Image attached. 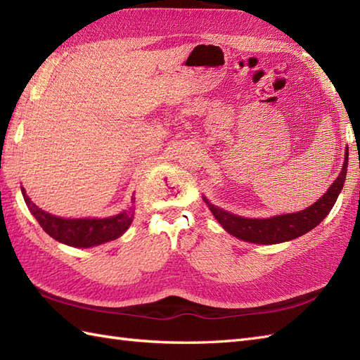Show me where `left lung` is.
Masks as SVG:
<instances>
[{"mask_svg":"<svg viewBox=\"0 0 360 360\" xmlns=\"http://www.w3.org/2000/svg\"><path fill=\"white\" fill-rule=\"evenodd\" d=\"M347 167L348 152H345V161L344 165H342V172L339 173L338 179L331 184L327 193L321 199H317L313 205L297 213L279 214L265 219H250L222 210V208L213 205L205 196H202V199L205 200L208 208H210L216 221L230 235L245 242H253V244H279V242H287L305 235V233L313 230L316 225H319L327 218L333 205L336 204V199L342 187H344L347 178Z\"/></svg>","mask_w":360,"mask_h":360,"instance_id":"left-lung-1","label":"left lung"}]
</instances>
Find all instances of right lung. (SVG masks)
Masks as SVG:
<instances>
[{
    "instance_id": "1",
    "label": "right lung",
    "mask_w": 360,
    "mask_h": 360,
    "mask_svg": "<svg viewBox=\"0 0 360 360\" xmlns=\"http://www.w3.org/2000/svg\"><path fill=\"white\" fill-rule=\"evenodd\" d=\"M21 191L30 213L35 216V219L39 222L41 229L55 240L70 247L89 248L101 245L108 240H115L130 227L133 214H135V212L130 208L127 212L124 210L120 214L110 216V218L104 219H64L41 210V208L33 204L30 198L26 195V190L21 188Z\"/></svg>"
}]
</instances>
